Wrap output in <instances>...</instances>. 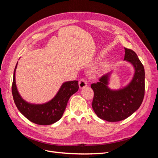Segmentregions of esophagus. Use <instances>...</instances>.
Masks as SVG:
<instances>
[{
	"mask_svg": "<svg viewBox=\"0 0 158 158\" xmlns=\"http://www.w3.org/2000/svg\"><path fill=\"white\" fill-rule=\"evenodd\" d=\"M78 84H79V87L80 89H82V88L87 86V82L84 79H81L79 81Z\"/></svg>",
	"mask_w": 158,
	"mask_h": 158,
	"instance_id": "1",
	"label": "esophagus"
}]
</instances>
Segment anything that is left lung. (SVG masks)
<instances>
[{
  "label": "left lung",
  "instance_id": "left-lung-1",
  "mask_svg": "<svg viewBox=\"0 0 158 158\" xmlns=\"http://www.w3.org/2000/svg\"><path fill=\"white\" fill-rule=\"evenodd\" d=\"M124 60L132 64L135 74L127 86L117 90L108 87L111 72L92 84L94 90L92 108L97 116L109 122H117L127 118L140 107L144 97L145 72L144 66L136 52L127 48Z\"/></svg>",
  "mask_w": 158,
  "mask_h": 158
}]
</instances>
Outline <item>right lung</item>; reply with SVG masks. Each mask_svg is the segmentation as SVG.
Segmentation results:
<instances>
[{
  "label": "right lung",
  "mask_w": 158,
  "mask_h": 158,
  "mask_svg": "<svg viewBox=\"0 0 158 158\" xmlns=\"http://www.w3.org/2000/svg\"><path fill=\"white\" fill-rule=\"evenodd\" d=\"M17 64L18 63L14 71L12 92L14 103L19 111L28 120L37 125H49L60 120L69 98L78 90V81L64 82L55 96L49 102L44 104H31L23 100L18 92L15 80Z\"/></svg>",
  "instance_id": "add662e5"
}]
</instances>
